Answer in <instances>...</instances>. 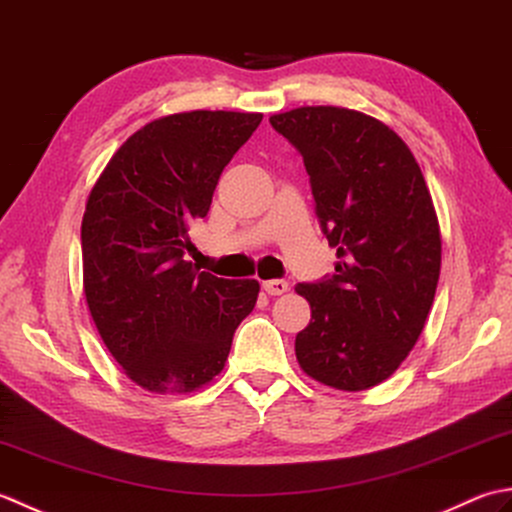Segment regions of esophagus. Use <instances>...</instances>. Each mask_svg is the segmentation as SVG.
Returning <instances> with one entry per match:
<instances>
[{
    "instance_id": "34e87169",
    "label": "esophagus",
    "mask_w": 512,
    "mask_h": 512,
    "mask_svg": "<svg viewBox=\"0 0 512 512\" xmlns=\"http://www.w3.org/2000/svg\"><path fill=\"white\" fill-rule=\"evenodd\" d=\"M264 290L268 292L270 297H277V295H284V292H288L290 290V284L286 279H268V281H264Z\"/></svg>"
}]
</instances>
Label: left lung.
Here are the masks:
<instances>
[{"label": "left lung", "mask_w": 512, "mask_h": 512, "mask_svg": "<svg viewBox=\"0 0 512 512\" xmlns=\"http://www.w3.org/2000/svg\"><path fill=\"white\" fill-rule=\"evenodd\" d=\"M270 125L301 154L336 248L332 275L295 288L312 310L297 361L323 385L369 389L405 361L436 297L442 242L427 182L394 129L361 112L299 107Z\"/></svg>", "instance_id": "left-lung-1"}]
</instances>
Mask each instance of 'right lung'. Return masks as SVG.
Listing matches in <instances>:
<instances>
[{
  "mask_svg": "<svg viewBox=\"0 0 512 512\" xmlns=\"http://www.w3.org/2000/svg\"><path fill=\"white\" fill-rule=\"evenodd\" d=\"M262 114L187 112L138 129L112 156L81 224L83 288L107 350L158 394L209 383L255 308V279H224L184 259L224 167Z\"/></svg>",
  "mask_w": 512,
  "mask_h": 512,
  "instance_id": "right-lung-1",
  "label": "right lung"
}]
</instances>
